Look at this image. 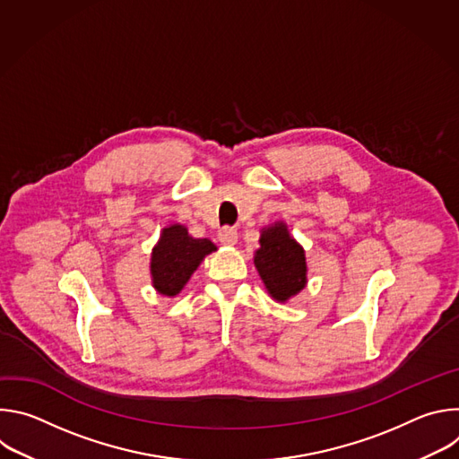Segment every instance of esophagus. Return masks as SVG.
<instances>
[{"instance_id":"esophagus-1","label":"esophagus","mask_w":459,"mask_h":459,"mask_svg":"<svg viewBox=\"0 0 459 459\" xmlns=\"http://www.w3.org/2000/svg\"><path fill=\"white\" fill-rule=\"evenodd\" d=\"M218 238L223 245H236L238 241V230L234 227H223L220 232H218Z\"/></svg>"}]
</instances>
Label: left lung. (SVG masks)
<instances>
[{"instance_id":"1","label":"left lung","mask_w":459,"mask_h":459,"mask_svg":"<svg viewBox=\"0 0 459 459\" xmlns=\"http://www.w3.org/2000/svg\"><path fill=\"white\" fill-rule=\"evenodd\" d=\"M255 252V269L278 301H287L298 294L307 283V265L303 248L289 236L283 223H276L264 230Z\"/></svg>"}]
</instances>
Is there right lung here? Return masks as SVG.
<instances>
[{
  "mask_svg": "<svg viewBox=\"0 0 459 459\" xmlns=\"http://www.w3.org/2000/svg\"><path fill=\"white\" fill-rule=\"evenodd\" d=\"M212 250H216V245L211 239L188 236L183 225L165 229L152 250L151 273L156 290L165 296H176L198 269L200 261Z\"/></svg>",
  "mask_w": 459,
  "mask_h": 459,
  "instance_id": "add662e5",
  "label": "right lung"
}]
</instances>
